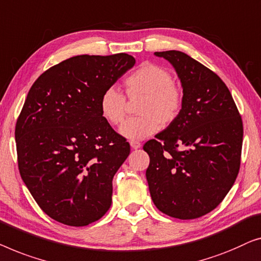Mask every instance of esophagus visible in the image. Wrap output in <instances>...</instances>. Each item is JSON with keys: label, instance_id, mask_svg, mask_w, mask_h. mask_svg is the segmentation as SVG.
Listing matches in <instances>:
<instances>
[{"label": "esophagus", "instance_id": "obj_1", "mask_svg": "<svg viewBox=\"0 0 261 261\" xmlns=\"http://www.w3.org/2000/svg\"><path fill=\"white\" fill-rule=\"evenodd\" d=\"M130 145H131V148L134 149V150H136V149H139L142 146V144L139 142H137V141H130Z\"/></svg>", "mask_w": 261, "mask_h": 261}]
</instances>
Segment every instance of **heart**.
I'll return each instance as SVG.
<instances>
[{"label": "heart", "mask_w": 261, "mask_h": 261, "mask_svg": "<svg viewBox=\"0 0 261 261\" xmlns=\"http://www.w3.org/2000/svg\"><path fill=\"white\" fill-rule=\"evenodd\" d=\"M124 86L129 98L142 97L137 106L141 116L126 119L119 127L124 138L135 141L149 137L162 124H171L181 112V90L175 85L170 73L161 66L144 62L126 76ZM99 111L106 122L117 125L125 117V97L116 87H108L99 99Z\"/></svg>", "instance_id": "b5f03b06"}]
</instances>
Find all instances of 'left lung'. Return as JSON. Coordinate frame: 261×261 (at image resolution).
<instances>
[{
  "label": "left lung",
  "mask_w": 261,
  "mask_h": 261,
  "mask_svg": "<svg viewBox=\"0 0 261 261\" xmlns=\"http://www.w3.org/2000/svg\"><path fill=\"white\" fill-rule=\"evenodd\" d=\"M175 68L183 89L177 118L143 146L150 195L161 212L190 220L218 207L240 168L244 127L228 87L179 50L155 52Z\"/></svg>",
  "instance_id": "obj_1"
}]
</instances>
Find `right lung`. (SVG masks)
Instances as JSON below:
<instances>
[{
	"instance_id": "obj_1",
	"label": "right lung",
	"mask_w": 261,
	"mask_h": 261,
	"mask_svg": "<svg viewBox=\"0 0 261 261\" xmlns=\"http://www.w3.org/2000/svg\"><path fill=\"white\" fill-rule=\"evenodd\" d=\"M136 64L125 53L76 56L36 79L15 127L19 170L36 203L64 225L97 221L130 144L99 111L101 93Z\"/></svg>"
}]
</instances>
